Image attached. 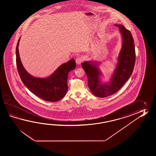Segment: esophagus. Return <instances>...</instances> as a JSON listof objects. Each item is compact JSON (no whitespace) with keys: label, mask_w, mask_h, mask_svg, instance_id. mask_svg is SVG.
Masks as SVG:
<instances>
[{"label":"esophagus","mask_w":156,"mask_h":156,"mask_svg":"<svg viewBox=\"0 0 156 156\" xmlns=\"http://www.w3.org/2000/svg\"><path fill=\"white\" fill-rule=\"evenodd\" d=\"M83 57H78L76 59V63L77 65H80V63L83 62Z\"/></svg>","instance_id":"obj_1"}]
</instances>
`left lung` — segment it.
<instances>
[{
	"instance_id": "1",
	"label": "left lung",
	"mask_w": 156,
	"mask_h": 156,
	"mask_svg": "<svg viewBox=\"0 0 156 156\" xmlns=\"http://www.w3.org/2000/svg\"><path fill=\"white\" fill-rule=\"evenodd\" d=\"M115 25L119 27L123 37V44L110 82L100 83L99 75L101 73L95 64L93 65L89 61L81 64L87 76L90 89L95 96L99 98H105L118 91L129 79L135 65L136 51L132 34L123 25Z\"/></svg>"
}]
</instances>
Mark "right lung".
<instances>
[{"instance_id":"right-lung-1","label":"right lung","mask_w":156,"mask_h":156,"mask_svg":"<svg viewBox=\"0 0 156 156\" xmlns=\"http://www.w3.org/2000/svg\"><path fill=\"white\" fill-rule=\"evenodd\" d=\"M20 40V38L16 47V64L18 72L24 85L34 95L44 100L57 101L62 99L68 89V73L76 67L75 60L72 58L61 65L48 77L41 79L32 76L27 72L21 62L18 51Z\"/></svg>"}]
</instances>
